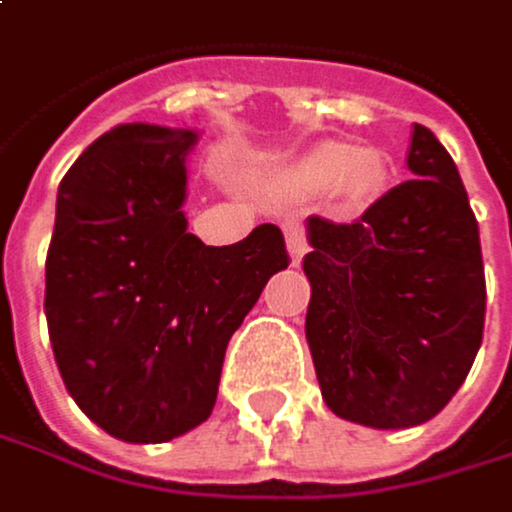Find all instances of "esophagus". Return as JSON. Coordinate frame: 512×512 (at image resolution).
<instances>
[{
  "mask_svg": "<svg viewBox=\"0 0 512 512\" xmlns=\"http://www.w3.org/2000/svg\"><path fill=\"white\" fill-rule=\"evenodd\" d=\"M285 236H288V248L294 254V261L300 264L303 254L309 251V236H306V224L300 218H288L285 221Z\"/></svg>",
  "mask_w": 512,
  "mask_h": 512,
  "instance_id": "1",
  "label": "esophagus"
}]
</instances>
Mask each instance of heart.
<instances>
[{"instance_id":"obj_1","label":"heart","mask_w":512,"mask_h":512,"mask_svg":"<svg viewBox=\"0 0 512 512\" xmlns=\"http://www.w3.org/2000/svg\"><path fill=\"white\" fill-rule=\"evenodd\" d=\"M384 161L372 149H351L348 143H321L309 149L294 167L291 182L297 188L333 185L339 200L351 209L366 206L384 185Z\"/></svg>"}]
</instances>
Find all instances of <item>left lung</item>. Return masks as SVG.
Returning a JSON list of instances; mask_svg holds the SVG:
<instances>
[{
	"mask_svg": "<svg viewBox=\"0 0 512 512\" xmlns=\"http://www.w3.org/2000/svg\"><path fill=\"white\" fill-rule=\"evenodd\" d=\"M408 170L351 224L312 215L303 261L324 402L372 429L432 420L468 378L486 324L480 227L426 125H414Z\"/></svg>",
	"mask_w": 512,
	"mask_h": 512,
	"instance_id": "1",
	"label": "left lung"
}]
</instances>
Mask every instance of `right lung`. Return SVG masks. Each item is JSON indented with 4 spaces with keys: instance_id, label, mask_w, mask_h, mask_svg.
<instances>
[{
    "instance_id": "right-lung-1",
    "label": "right lung",
    "mask_w": 512,
    "mask_h": 512,
    "mask_svg": "<svg viewBox=\"0 0 512 512\" xmlns=\"http://www.w3.org/2000/svg\"><path fill=\"white\" fill-rule=\"evenodd\" d=\"M194 131L119 125L62 176L44 312L59 375L113 438L161 444L215 405L230 336L291 264L276 224L203 245L185 230Z\"/></svg>"
}]
</instances>
